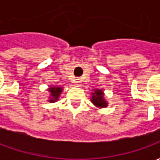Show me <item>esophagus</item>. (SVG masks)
<instances>
[{
	"mask_svg": "<svg viewBox=\"0 0 160 160\" xmlns=\"http://www.w3.org/2000/svg\"><path fill=\"white\" fill-rule=\"evenodd\" d=\"M75 85H76L77 87H80V86H81V82L80 81V80H77L76 81H75Z\"/></svg>",
	"mask_w": 160,
	"mask_h": 160,
	"instance_id": "esophagus-1",
	"label": "esophagus"
}]
</instances>
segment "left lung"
Instances as JSON below:
<instances>
[{
  "mask_svg": "<svg viewBox=\"0 0 160 160\" xmlns=\"http://www.w3.org/2000/svg\"><path fill=\"white\" fill-rule=\"evenodd\" d=\"M91 102L96 106V107L102 109L108 106V102L104 98V92L102 89H93L91 92Z\"/></svg>",
  "mask_w": 160,
  "mask_h": 160,
  "instance_id": "obj_1",
  "label": "left lung"
}]
</instances>
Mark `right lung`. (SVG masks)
Instances as JSON below:
<instances>
[{"label":"right lung","instance_id":"1","mask_svg":"<svg viewBox=\"0 0 160 160\" xmlns=\"http://www.w3.org/2000/svg\"><path fill=\"white\" fill-rule=\"evenodd\" d=\"M48 91L49 92L48 101L49 103H55L59 99L60 95L63 91V87H49Z\"/></svg>","mask_w":160,"mask_h":160}]
</instances>
